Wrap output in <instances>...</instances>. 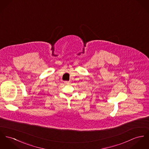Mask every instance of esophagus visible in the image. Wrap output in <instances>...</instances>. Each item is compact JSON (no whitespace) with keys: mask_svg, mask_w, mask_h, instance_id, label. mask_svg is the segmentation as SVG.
Masks as SVG:
<instances>
[{"mask_svg":"<svg viewBox=\"0 0 149 149\" xmlns=\"http://www.w3.org/2000/svg\"><path fill=\"white\" fill-rule=\"evenodd\" d=\"M69 83H70V81H65V84H69Z\"/></svg>","mask_w":149,"mask_h":149,"instance_id":"esophagus-1","label":"esophagus"}]
</instances>
